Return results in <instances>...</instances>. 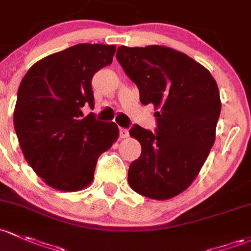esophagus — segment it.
<instances>
[{
	"mask_svg": "<svg viewBox=\"0 0 251 251\" xmlns=\"http://www.w3.org/2000/svg\"><path fill=\"white\" fill-rule=\"evenodd\" d=\"M128 136H130V133H128V130H126V128H120V137H121V138H127Z\"/></svg>",
	"mask_w": 251,
	"mask_h": 251,
	"instance_id": "obj_1",
	"label": "esophagus"
}]
</instances>
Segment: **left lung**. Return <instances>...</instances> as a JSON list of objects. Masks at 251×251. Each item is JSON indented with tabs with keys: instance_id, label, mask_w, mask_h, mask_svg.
I'll return each instance as SVG.
<instances>
[{
	"instance_id": "8db88e82",
	"label": "left lung",
	"mask_w": 251,
	"mask_h": 251,
	"mask_svg": "<svg viewBox=\"0 0 251 251\" xmlns=\"http://www.w3.org/2000/svg\"><path fill=\"white\" fill-rule=\"evenodd\" d=\"M117 59L142 104L157 110L156 132L130 130L142 152L128 168V184L142 196L170 200L191 185L214 144L221 110L216 81L201 63L163 46H121Z\"/></svg>"
}]
</instances>
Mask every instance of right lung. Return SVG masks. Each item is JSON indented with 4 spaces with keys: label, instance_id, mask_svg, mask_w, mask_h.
Segmentation results:
<instances>
[{
    "label": "right lung",
    "instance_id": "1",
    "mask_svg": "<svg viewBox=\"0 0 251 251\" xmlns=\"http://www.w3.org/2000/svg\"><path fill=\"white\" fill-rule=\"evenodd\" d=\"M115 46L77 44L37 61L21 80L14 128L28 165L47 185L79 191L90 185L97 159L119 137L115 123L84 117L94 107L91 79L110 65Z\"/></svg>",
    "mask_w": 251,
    "mask_h": 251
}]
</instances>
